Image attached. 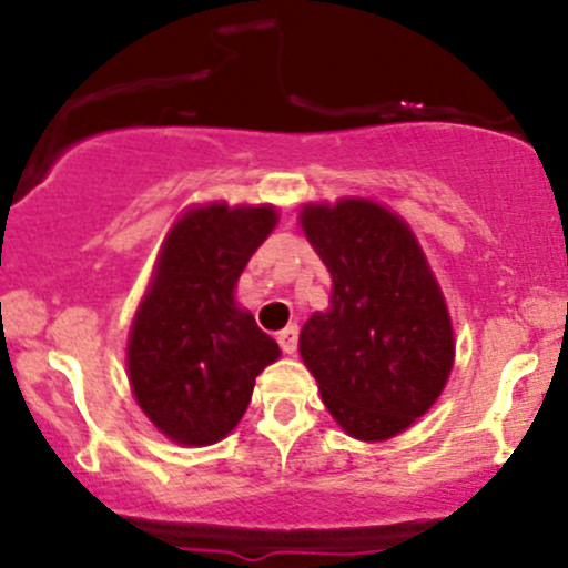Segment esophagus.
Here are the masks:
<instances>
[{
  "mask_svg": "<svg viewBox=\"0 0 568 568\" xmlns=\"http://www.w3.org/2000/svg\"><path fill=\"white\" fill-rule=\"evenodd\" d=\"M277 343L285 354H296V346H300V326L296 324L285 326V329L277 335Z\"/></svg>",
  "mask_w": 568,
  "mask_h": 568,
  "instance_id": "1",
  "label": "esophagus"
}]
</instances>
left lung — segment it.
Returning a JSON list of instances; mask_svg holds the SVG:
<instances>
[{
  "label": "left lung",
  "instance_id": "left-lung-1",
  "mask_svg": "<svg viewBox=\"0 0 568 568\" xmlns=\"http://www.w3.org/2000/svg\"><path fill=\"white\" fill-rule=\"evenodd\" d=\"M302 227L332 274L329 311L300 335L326 409L357 439L426 415L454 365L439 285L404 220L371 200L305 205Z\"/></svg>",
  "mask_w": 568,
  "mask_h": 568
}]
</instances>
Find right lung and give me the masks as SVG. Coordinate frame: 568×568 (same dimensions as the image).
<instances>
[{
  "instance_id": "right-lung-1",
  "label": "right lung",
  "mask_w": 568,
  "mask_h": 568,
  "mask_svg": "<svg viewBox=\"0 0 568 568\" xmlns=\"http://www.w3.org/2000/svg\"><path fill=\"white\" fill-rule=\"evenodd\" d=\"M272 205L189 211L159 257L129 337V376L153 426L181 445H211L242 420L255 376L280 357L233 300L239 274L272 233Z\"/></svg>"
}]
</instances>
